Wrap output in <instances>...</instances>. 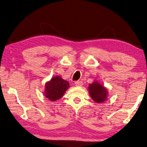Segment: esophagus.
<instances>
[{
  "mask_svg": "<svg viewBox=\"0 0 147 147\" xmlns=\"http://www.w3.org/2000/svg\"><path fill=\"white\" fill-rule=\"evenodd\" d=\"M75 85L77 86H81L83 85V82L81 81H77L75 82Z\"/></svg>",
  "mask_w": 147,
  "mask_h": 147,
  "instance_id": "34e87169",
  "label": "esophagus"
}]
</instances>
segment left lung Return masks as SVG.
Returning a JSON list of instances; mask_svg holds the SVG:
<instances>
[{
    "mask_svg": "<svg viewBox=\"0 0 147 147\" xmlns=\"http://www.w3.org/2000/svg\"><path fill=\"white\" fill-rule=\"evenodd\" d=\"M88 93L95 102L102 103L107 100V89L97 81L90 84L88 87Z\"/></svg>",
    "mask_w": 147,
    "mask_h": 147,
    "instance_id": "8db88e82",
    "label": "left lung"
}]
</instances>
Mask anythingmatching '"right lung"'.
Wrapping results in <instances>:
<instances>
[{
    "label": "right lung",
    "instance_id": "right-lung-1",
    "mask_svg": "<svg viewBox=\"0 0 147 147\" xmlns=\"http://www.w3.org/2000/svg\"><path fill=\"white\" fill-rule=\"evenodd\" d=\"M69 88V83L59 76H54L51 80L45 83L44 95L47 99L55 102L61 99L67 89Z\"/></svg>",
    "mask_w": 147,
    "mask_h": 147
}]
</instances>
